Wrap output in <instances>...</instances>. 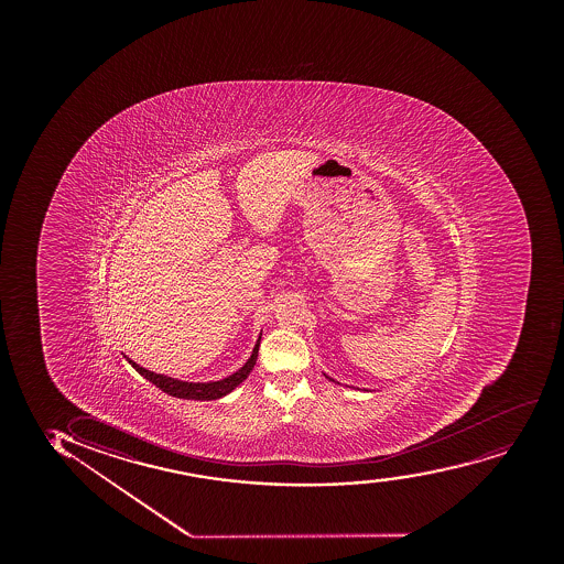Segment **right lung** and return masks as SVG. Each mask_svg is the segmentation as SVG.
<instances>
[{"label":"right lung","instance_id":"1","mask_svg":"<svg viewBox=\"0 0 564 564\" xmlns=\"http://www.w3.org/2000/svg\"><path fill=\"white\" fill-rule=\"evenodd\" d=\"M258 351L259 340L256 344V348H253L252 356L245 362V367H240L235 375L227 376L224 380L208 383L181 382V380L169 378V376L150 372V370L139 367L135 361H131L130 357H126V359L130 361L131 367L139 375L144 376L149 382L154 383L155 388L165 391L167 395L178 397V399H194V401H214V399H220V397L231 393L237 386L247 380L248 375L252 372L253 365H256V359H258Z\"/></svg>","mask_w":564,"mask_h":564}]
</instances>
